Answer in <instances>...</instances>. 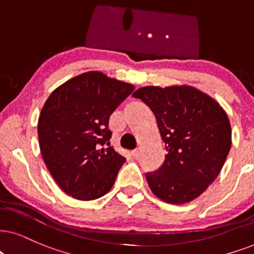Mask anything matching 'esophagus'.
Masks as SVG:
<instances>
[{
  "mask_svg": "<svg viewBox=\"0 0 254 254\" xmlns=\"http://www.w3.org/2000/svg\"><path fill=\"white\" fill-rule=\"evenodd\" d=\"M131 156H132L133 158H138V156H139V151H138V150L131 151Z\"/></svg>",
  "mask_w": 254,
  "mask_h": 254,
  "instance_id": "34e87169",
  "label": "esophagus"
}]
</instances>
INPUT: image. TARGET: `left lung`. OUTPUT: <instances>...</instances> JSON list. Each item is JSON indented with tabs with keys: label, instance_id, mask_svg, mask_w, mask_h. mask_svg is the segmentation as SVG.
Returning <instances> with one entry per match:
<instances>
[{
	"label": "left lung",
	"instance_id": "1",
	"mask_svg": "<svg viewBox=\"0 0 254 254\" xmlns=\"http://www.w3.org/2000/svg\"><path fill=\"white\" fill-rule=\"evenodd\" d=\"M155 114L164 163L145 175L151 191L169 204L199 197L218 177L231 149L226 112L193 86H144L132 95Z\"/></svg>",
	"mask_w": 254,
	"mask_h": 254
}]
</instances>
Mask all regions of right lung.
I'll list each match as a JSON object with an SVG mask.
<instances>
[{"label":"right lung","instance_id":"add662e5","mask_svg":"<svg viewBox=\"0 0 254 254\" xmlns=\"http://www.w3.org/2000/svg\"><path fill=\"white\" fill-rule=\"evenodd\" d=\"M133 90L129 83L89 71L63 83L47 99L37 125L40 149L66 194L94 200L114 186L125 158L109 143V118Z\"/></svg>","mask_w":254,"mask_h":254}]
</instances>
